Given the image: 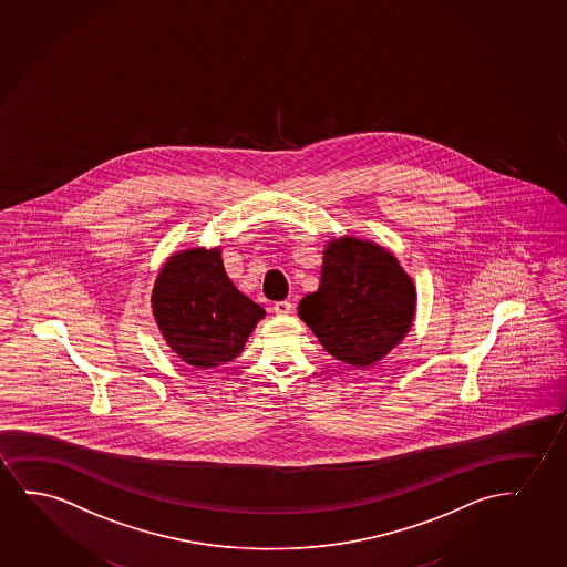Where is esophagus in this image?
Instances as JSON below:
<instances>
[{"instance_id":"obj_1","label":"esophagus","mask_w":567,"mask_h":567,"mask_svg":"<svg viewBox=\"0 0 567 567\" xmlns=\"http://www.w3.org/2000/svg\"><path fill=\"white\" fill-rule=\"evenodd\" d=\"M291 311H293V305H291V301H288V299L274 303V312H276V315H289Z\"/></svg>"}]
</instances>
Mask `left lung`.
<instances>
[{
  "instance_id": "8db88e82",
  "label": "left lung",
  "mask_w": 567,
  "mask_h": 567,
  "mask_svg": "<svg viewBox=\"0 0 567 567\" xmlns=\"http://www.w3.org/2000/svg\"><path fill=\"white\" fill-rule=\"evenodd\" d=\"M414 312V284L399 260L353 237L328 245L319 289L299 303V317L322 348L355 368H368L400 343Z\"/></svg>"
}]
</instances>
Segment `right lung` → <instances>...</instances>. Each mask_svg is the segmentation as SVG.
<instances>
[{"label": "right lung", "mask_w": 567, "mask_h": 567, "mask_svg": "<svg viewBox=\"0 0 567 567\" xmlns=\"http://www.w3.org/2000/svg\"><path fill=\"white\" fill-rule=\"evenodd\" d=\"M168 346L192 368L224 365L239 355L264 309L233 286L219 248L171 256L152 296Z\"/></svg>", "instance_id": "obj_1"}]
</instances>
